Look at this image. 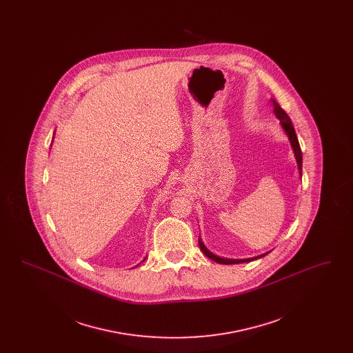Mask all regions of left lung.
I'll return each mask as SVG.
<instances>
[{
    "instance_id": "obj_1",
    "label": "left lung",
    "mask_w": 353,
    "mask_h": 353,
    "mask_svg": "<svg viewBox=\"0 0 353 353\" xmlns=\"http://www.w3.org/2000/svg\"><path fill=\"white\" fill-rule=\"evenodd\" d=\"M274 114H275L276 118L281 120L282 127L285 128V134H287L290 141H291L292 150L295 152V157H296V161H298V167H299V170H301V176H302V151H301V145H299L298 137H296V134H295L292 121H291V119L288 118V115L283 111V108H282L278 103H275V101H274ZM199 245H200V249H201L202 252H203L208 258L213 259V261L217 262V263H222V265H235V263H242V262H250V261L258 259V258L266 255V254H263V255H259V256H255V258H249V259H226V258H219L217 255H214L213 252H209V250L205 248V245L202 243V241L200 238H199Z\"/></svg>"
}]
</instances>
